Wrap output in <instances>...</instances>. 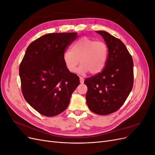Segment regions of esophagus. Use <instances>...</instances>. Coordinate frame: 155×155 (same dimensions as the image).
<instances>
[{
  "label": "esophagus",
  "instance_id": "obj_1",
  "mask_svg": "<svg viewBox=\"0 0 155 155\" xmlns=\"http://www.w3.org/2000/svg\"><path fill=\"white\" fill-rule=\"evenodd\" d=\"M79 80H80V83H84V79L82 77H79Z\"/></svg>",
  "mask_w": 155,
  "mask_h": 155
}]
</instances>
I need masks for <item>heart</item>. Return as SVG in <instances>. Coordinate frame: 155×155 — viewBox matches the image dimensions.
Returning a JSON list of instances; mask_svg holds the SVG:
<instances>
[{
  "label": "heart",
  "instance_id": "obj_1",
  "mask_svg": "<svg viewBox=\"0 0 155 155\" xmlns=\"http://www.w3.org/2000/svg\"><path fill=\"white\" fill-rule=\"evenodd\" d=\"M108 56L107 46L104 42L96 41L84 37L72 45L71 50L64 52L63 60L70 72H76L79 61L81 64L79 73L92 74L101 72L104 68Z\"/></svg>",
  "mask_w": 155,
  "mask_h": 155
}]
</instances>
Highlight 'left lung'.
<instances>
[{"label":"left lung","instance_id":"1","mask_svg":"<svg viewBox=\"0 0 155 155\" xmlns=\"http://www.w3.org/2000/svg\"><path fill=\"white\" fill-rule=\"evenodd\" d=\"M108 47L105 68L85 79L88 90L87 104L99 115H107L118 110L129 96L133 86V61L125 45L119 39L105 31H96Z\"/></svg>","mask_w":155,"mask_h":155}]
</instances>
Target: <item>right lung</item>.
I'll return each mask as SVG.
<instances>
[{"instance_id":"obj_1","label":"right lung","mask_w":155,"mask_h":155,"mask_svg":"<svg viewBox=\"0 0 155 155\" xmlns=\"http://www.w3.org/2000/svg\"><path fill=\"white\" fill-rule=\"evenodd\" d=\"M77 37L76 32L41 36L28 46L20 64L23 96L44 116L63 112L79 85V77L68 71L63 60L65 50Z\"/></svg>"}]
</instances>
